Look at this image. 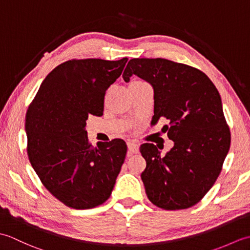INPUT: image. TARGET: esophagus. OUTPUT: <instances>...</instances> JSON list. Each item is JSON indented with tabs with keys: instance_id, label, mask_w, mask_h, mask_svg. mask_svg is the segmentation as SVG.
<instances>
[{
	"instance_id": "1",
	"label": "esophagus",
	"mask_w": 250,
	"mask_h": 250,
	"mask_svg": "<svg viewBox=\"0 0 250 250\" xmlns=\"http://www.w3.org/2000/svg\"><path fill=\"white\" fill-rule=\"evenodd\" d=\"M126 145H128V150L130 153L139 152V145H137L135 142H128L126 143Z\"/></svg>"
}]
</instances>
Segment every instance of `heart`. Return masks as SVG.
<instances>
[{
  "label": "heart",
  "mask_w": 250,
  "mask_h": 250,
  "mask_svg": "<svg viewBox=\"0 0 250 250\" xmlns=\"http://www.w3.org/2000/svg\"><path fill=\"white\" fill-rule=\"evenodd\" d=\"M144 83V82H142V81H133V82H132L130 84H134V83Z\"/></svg>",
  "instance_id": "1"
}]
</instances>
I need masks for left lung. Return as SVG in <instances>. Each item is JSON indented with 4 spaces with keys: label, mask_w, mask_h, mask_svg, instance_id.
<instances>
[{
    "label": "left lung",
    "mask_w": 250,
    "mask_h": 250,
    "mask_svg": "<svg viewBox=\"0 0 250 250\" xmlns=\"http://www.w3.org/2000/svg\"><path fill=\"white\" fill-rule=\"evenodd\" d=\"M136 75L153 88L155 109L151 124L166 118L174 142L161 156L156 145L140 148L146 160L141 177L148 199L163 209H185L195 205L213 187L230 149V129L218 90L203 72L167 59H131L125 82Z\"/></svg>",
    "instance_id": "left-lung-1"
}]
</instances>
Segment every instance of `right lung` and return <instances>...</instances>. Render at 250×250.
Segmentation results:
<instances>
[{
  "mask_svg": "<svg viewBox=\"0 0 250 250\" xmlns=\"http://www.w3.org/2000/svg\"><path fill=\"white\" fill-rule=\"evenodd\" d=\"M128 58L68 60L55 67L25 115L28 157L45 188L63 204L88 209L107 200L126 155L125 141L90 144L86 121L101 116L106 90Z\"/></svg>",
  "mask_w": 250,
  "mask_h": 250,
  "instance_id": "1",
  "label": "right lung"
}]
</instances>
